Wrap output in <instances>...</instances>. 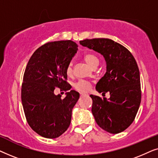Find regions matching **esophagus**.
<instances>
[{"label":"esophagus","mask_w":158,"mask_h":158,"mask_svg":"<svg viewBox=\"0 0 158 158\" xmlns=\"http://www.w3.org/2000/svg\"><path fill=\"white\" fill-rule=\"evenodd\" d=\"M80 94H81V96H85V95H87L86 94H85V93H83V92L80 93Z\"/></svg>","instance_id":"esophagus-1"}]
</instances>
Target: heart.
<instances>
[{
  "instance_id": "obj_1",
  "label": "heart",
  "mask_w": 158,
  "mask_h": 158,
  "mask_svg": "<svg viewBox=\"0 0 158 158\" xmlns=\"http://www.w3.org/2000/svg\"><path fill=\"white\" fill-rule=\"evenodd\" d=\"M84 60L93 68H96L98 65L99 63H100L99 58L96 55H94V54L89 53L85 55L84 56ZM73 62H70L66 68V74L68 76H71L73 75ZM90 86H91V84H90L89 81H85V80H79L78 81H77L76 83H74L73 88L76 90H78V91L87 92L90 90Z\"/></svg>"
}]
</instances>
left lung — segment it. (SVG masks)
Returning <instances> with one entry per match:
<instances>
[{
    "instance_id": "left-lung-1",
    "label": "left lung",
    "mask_w": 158,
    "mask_h": 158,
    "mask_svg": "<svg viewBox=\"0 0 158 158\" xmlns=\"http://www.w3.org/2000/svg\"><path fill=\"white\" fill-rule=\"evenodd\" d=\"M80 44L101 53L106 62V73L97 83L96 88L103 94L109 92L110 98L90 95L95 120L108 132H122L134 122L141 103L137 62L126 47L109 39L85 40Z\"/></svg>"
}]
</instances>
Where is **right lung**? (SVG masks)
Segmentation results:
<instances>
[{
    "label": "right lung",
    "instance_id": "1",
    "mask_svg": "<svg viewBox=\"0 0 158 158\" xmlns=\"http://www.w3.org/2000/svg\"><path fill=\"white\" fill-rule=\"evenodd\" d=\"M77 47L71 40L47 42L39 47L28 62L21 85V102L28 124L43 137H60L70 124L79 93L72 90L62 98L54 90L57 88L60 91L70 90L66 68Z\"/></svg>",
    "mask_w": 158,
    "mask_h": 158
}]
</instances>
